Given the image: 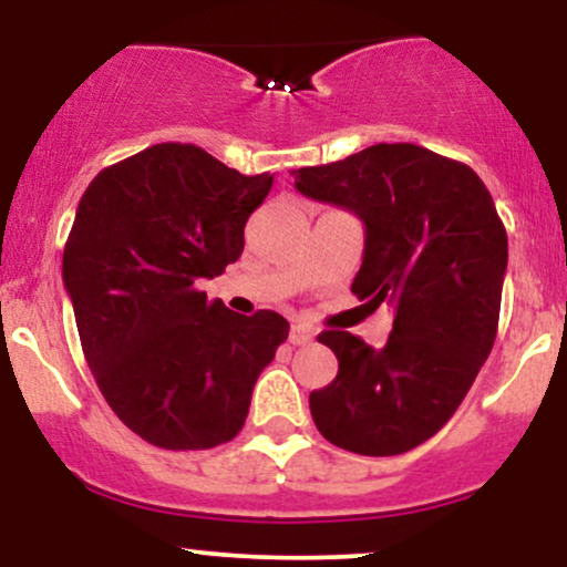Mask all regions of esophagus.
<instances>
[{"mask_svg": "<svg viewBox=\"0 0 567 567\" xmlns=\"http://www.w3.org/2000/svg\"><path fill=\"white\" fill-rule=\"evenodd\" d=\"M311 338H315V336H311L309 328H303V324H292L288 341L292 343V347H303V343H309Z\"/></svg>", "mask_w": 567, "mask_h": 567, "instance_id": "esophagus-1", "label": "esophagus"}]
</instances>
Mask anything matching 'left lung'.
Listing matches in <instances>:
<instances>
[{
	"mask_svg": "<svg viewBox=\"0 0 567 567\" xmlns=\"http://www.w3.org/2000/svg\"><path fill=\"white\" fill-rule=\"evenodd\" d=\"M292 175L303 197L365 224L351 292L394 309L381 349L347 330L317 336L336 351L338 375L309 394L311 419L343 451H413L447 424L496 341L509 245L491 192L472 167L415 143Z\"/></svg>",
	"mask_w": 567,
	"mask_h": 567,
	"instance_id": "left-lung-1",
	"label": "left lung"
}]
</instances>
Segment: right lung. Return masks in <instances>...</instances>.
I'll return each mask as SVG.
<instances>
[{
    "mask_svg": "<svg viewBox=\"0 0 567 567\" xmlns=\"http://www.w3.org/2000/svg\"><path fill=\"white\" fill-rule=\"evenodd\" d=\"M271 184L192 143H157L82 194L63 285L97 389L152 445L207 451L237 437L288 338L277 311L234 315L199 290L243 256L245 224Z\"/></svg>",
    "mask_w": 567,
    "mask_h": 567,
    "instance_id": "add662e5",
    "label": "right lung"
}]
</instances>
